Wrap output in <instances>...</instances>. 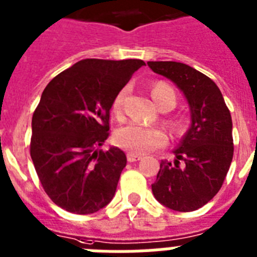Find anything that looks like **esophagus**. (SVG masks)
<instances>
[{
    "label": "esophagus",
    "instance_id": "esophagus-1",
    "mask_svg": "<svg viewBox=\"0 0 257 257\" xmlns=\"http://www.w3.org/2000/svg\"><path fill=\"white\" fill-rule=\"evenodd\" d=\"M141 159H142V155L134 154V152H128V154H127V160H128L130 163L138 162V160H141Z\"/></svg>",
    "mask_w": 257,
    "mask_h": 257
}]
</instances>
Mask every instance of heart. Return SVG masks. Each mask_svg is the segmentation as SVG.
<instances>
[{
	"instance_id": "obj_1",
	"label": "heart",
	"mask_w": 257,
	"mask_h": 257,
	"mask_svg": "<svg viewBox=\"0 0 257 257\" xmlns=\"http://www.w3.org/2000/svg\"><path fill=\"white\" fill-rule=\"evenodd\" d=\"M127 90H128L127 88L120 89L114 98L113 110L116 114L122 113ZM151 94L154 101L160 109L162 107L172 109L176 105L177 97H176L175 90L164 82L155 84L151 90ZM167 142H168V137L162 128L144 126L141 123L126 124V126L120 127L119 130L115 133V143L119 147L134 152V154H146V152H150L152 150L163 147L167 144Z\"/></svg>"
}]
</instances>
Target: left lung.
Here are the masks:
<instances>
[{
  "mask_svg": "<svg viewBox=\"0 0 257 257\" xmlns=\"http://www.w3.org/2000/svg\"><path fill=\"white\" fill-rule=\"evenodd\" d=\"M158 75L175 82L190 109V127L176 148L175 162L162 160L152 193L176 211H193L206 205L227 175L234 155L232 120L215 82L177 61H148Z\"/></svg>",
  "mask_w": 257,
  "mask_h": 257,
  "instance_id": "8db88e82",
  "label": "left lung"
}]
</instances>
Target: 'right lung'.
Masks as SVG:
<instances>
[{
  "label": "right lung",
  "instance_id": "1",
  "mask_svg": "<svg viewBox=\"0 0 257 257\" xmlns=\"http://www.w3.org/2000/svg\"><path fill=\"white\" fill-rule=\"evenodd\" d=\"M139 59H84L54 77L34 111L30 155L44 192L61 209L93 214L115 194L126 155L98 150L109 137L110 109Z\"/></svg>",
  "mask_w": 257,
  "mask_h": 257
}]
</instances>
